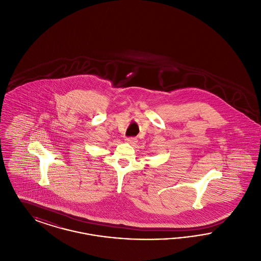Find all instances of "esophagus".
Returning a JSON list of instances; mask_svg holds the SVG:
<instances>
[{
	"mask_svg": "<svg viewBox=\"0 0 261 261\" xmlns=\"http://www.w3.org/2000/svg\"><path fill=\"white\" fill-rule=\"evenodd\" d=\"M125 141H126V143L127 144H130V145H135L137 143V139L136 138H127V139H125Z\"/></svg>",
	"mask_w": 261,
	"mask_h": 261,
	"instance_id": "34e87169",
	"label": "esophagus"
}]
</instances>
